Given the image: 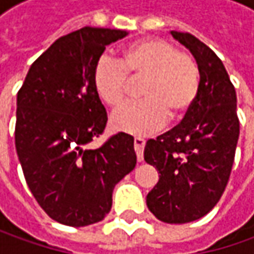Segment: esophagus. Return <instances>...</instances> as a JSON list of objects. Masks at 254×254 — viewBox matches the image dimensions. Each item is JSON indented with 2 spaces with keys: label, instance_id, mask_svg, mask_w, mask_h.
<instances>
[{
  "label": "esophagus",
  "instance_id": "esophagus-1",
  "mask_svg": "<svg viewBox=\"0 0 254 254\" xmlns=\"http://www.w3.org/2000/svg\"><path fill=\"white\" fill-rule=\"evenodd\" d=\"M144 145H145V140L141 137H135L134 138V150L137 152V160L142 161L144 158Z\"/></svg>",
  "mask_w": 254,
  "mask_h": 254
}]
</instances>
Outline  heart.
Here are the masks:
<instances>
[{"instance_id":"heart-1","label":"heart","mask_w":254,"mask_h":254,"mask_svg":"<svg viewBox=\"0 0 254 254\" xmlns=\"http://www.w3.org/2000/svg\"><path fill=\"white\" fill-rule=\"evenodd\" d=\"M131 80H142V100L128 103L112 116V127L132 135L158 131L168 120H182L192 110L200 87L199 66L188 52L162 38H144L123 51L120 61L102 56L93 84L109 107H119Z\"/></svg>"}]
</instances>
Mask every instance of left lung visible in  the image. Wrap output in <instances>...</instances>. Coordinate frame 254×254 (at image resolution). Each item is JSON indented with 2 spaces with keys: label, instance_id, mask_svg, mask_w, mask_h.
<instances>
[{
  "label": "left lung",
  "instance_id": "8db88e82",
  "mask_svg": "<svg viewBox=\"0 0 254 254\" xmlns=\"http://www.w3.org/2000/svg\"><path fill=\"white\" fill-rule=\"evenodd\" d=\"M171 35L195 58L200 87L182 122L145 144L144 160L160 174L147 206L165 223H188L213 209L228 185L239 119L235 87L216 54L188 32Z\"/></svg>",
  "mask_w": 254,
  "mask_h": 254
}]
</instances>
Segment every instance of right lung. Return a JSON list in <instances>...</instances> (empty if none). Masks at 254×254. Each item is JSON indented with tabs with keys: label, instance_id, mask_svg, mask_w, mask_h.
Returning <instances> with one entry per match:
<instances>
[{
	"label": "right lung",
	"instance_id": "add662e5",
	"mask_svg": "<svg viewBox=\"0 0 254 254\" xmlns=\"http://www.w3.org/2000/svg\"><path fill=\"white\" fill-rule=\"evenodd\" d=\"M122 29L84 26L61 36L29 67L16 96L15 147L25 181L56 222L87 226L112 209L116 184L134 170V138L117 132L102 147L107 113L93 84L94 64Z\"/></svg>",
	"mask_w": 254,
	"mask_h": 254
}]
</instances>
